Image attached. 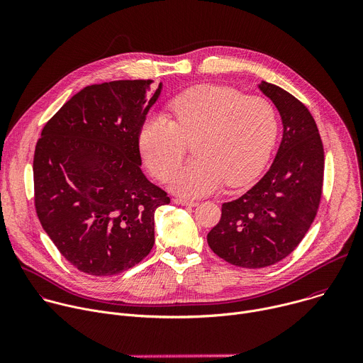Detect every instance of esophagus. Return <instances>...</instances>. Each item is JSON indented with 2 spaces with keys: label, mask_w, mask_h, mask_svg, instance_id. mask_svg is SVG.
<instances>
[{
  "label": "esophagus",
  "mask_w": 363,
  "mask_h": 363,
  "mask_svg": "<svg viewBox=\"0 0 363 363\" xmlns=\"http://www.w3.org/2000/svg\"><path fill=\"white\" fill-rule=\"evenodd\" d=\"M175 203L178 205H185V206H196L198 202L196 201H192V199H186V198H175L174 199Z\"/></svg>",
  "instance_id": "esophagus-1"
}]
</instances>
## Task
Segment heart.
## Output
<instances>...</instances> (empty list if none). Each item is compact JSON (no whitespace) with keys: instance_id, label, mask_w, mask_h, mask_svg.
I'll list each match as a JSON object with an SVG mask.
<instances>
[{"instance_id":"1","label":"heart","mask_w":363,"mask_h":363,"mask_svg":"<svg viewBox=\"0 0 363 363\" xmlns=\"http://www.w3.org/2000/svg\"><path fill=\"white\" fill-rule=\"evenodd\" d=\"M171 111L174 121L161 113L147 116L138 143L149 171L167 181L181 165L186 142L195 140L196 160L172 177L175 192L201 196L224 182L241 186L266 168L279 132L276 111L266 97L199 84L177 96Z\"/></svg>"}]
</instances>
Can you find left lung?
<instances>
[{
  "label": "left lung",
  "instance_id": "obj_1",
  "mask_svg": "<svg viewBox=\"0 0 363 363\" xmlns=\"http://www.w3.org/2000/svg\"><path fill=\"white\" fill-rule=\"evenodd\" d=\"M277 108L283 138L267 174L240 198L224 202L220 223L206 235L230 264L263 269L286 258L312 225L322 198L325 152L313 116L281 87L262 82Z\"/></svg>",
  "mask_w": 363,
  "mask_h": 363
}]
</instances>
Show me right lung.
Segmentation results:
<instances>
[{
	"instance_id": "1",
	"label": "right lung",
	"mask_w": 363,
	"mask_h": 363,
	"mask_svg": "<svg viewBox=\"0 0 363 363\" xmlns=\"http://www.w3.org/2000/svg\"><path fill=\"white\" fill-rule=\"evenodd\" d=\"M161 90L152 80L87 86L41 130L35 211L62 255L86 274H119L153 247L155 211L169 196L143 175L138 136Z\"/></svg>"
}]
</instances>
